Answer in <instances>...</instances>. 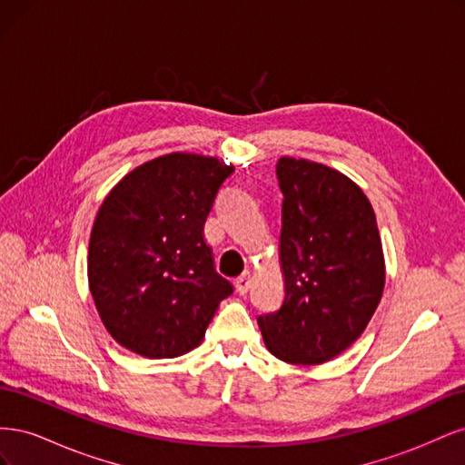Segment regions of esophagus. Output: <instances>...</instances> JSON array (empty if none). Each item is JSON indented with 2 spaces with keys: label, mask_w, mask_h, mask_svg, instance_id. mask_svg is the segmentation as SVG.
Segmentation results:
<instances>
[{
  "label": "esophagus",
  "mask_w": 465,
  "mask_h": 465,
  "mask_svg": "<svg viewBox=\"0 0 465 465\" xmlns=\"http://www.w3.org/2000/svg\"><path fill=\"white\" fill-rule=\"evenodd\" d=\"M250 283H252L250 272H244L241 277H236V279H234V287H236V291L241 292V294H246V292H248Z\"/></svg>",
  "instance_id": "34e87169"
}]
</instances>
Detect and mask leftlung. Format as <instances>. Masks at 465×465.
Wrapping results in <instances>:
<instances>
[{
    "instance_id": "obj_1",
    "label": "left lung",
    "mask_w": 465,
    "mask_h": 465,
    "mask_svg": "<svg viewBox=\"0 0 465 465\" xmlns=\"http://www.w3.org/2000/svg\"><path fill=\"white\" fill-rule=\"evenodd\" d=\"M275 173L285 299L258 326L277 359L320 364L357 341L382 299V242L371 202L345 174L291 157Z\"/></svg>"
}]
</instances>
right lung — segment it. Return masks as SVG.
I'll return each mask as SVG.
<instances>
[{"label":"right lung","instance_id":"right-lung-1","mask_svg":"<svg viewBox=\"0 0 465 465\" xmlns=\"http://www.w3.org/2000/svg\"><path fill=\"white\" fill-rule=\"evenodd\" d=\"M232 173L219 159L173 153L137 166L106 195L91 231L89 287L125 349L149 359L188 353L232 294L203 236Z\"/></svg>","mask_w":465,"mask_h":465}]
</instances>
